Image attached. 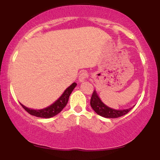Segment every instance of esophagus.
Masks as SVG:
<instances>
[{
	"label": "esophagus",
	"instance_id": "34e87169",
	"mask_svg": "<svg viewBox=\"0 0 160 160\" xmlns=\"http://www.w3.org/2000/svg\"><path fill=\"white\" fill-rule=\"evenodd\" d=\"M88 75H89V74H88L87 71H82V72H80V75H79V80L80 82H82L86 78H88Z\"/></svg>",
	"mask_w": 160,
	"mask_h": 160
}]
</instances>
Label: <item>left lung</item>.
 Masks as SVG:
<instances>
[{"label": "left lung", "instance_id": "left-lung-1", "mask_svg": "<svg viewBox=\"0 0 160 160\" xmlns=\"http://www.w3.org/2000/svg\"><path fill=\"white\" fill-rule=\"evenodd\" d=\"M90 105L95 113L105 118H117L126 115L132 108L126 110H114L108 107L98 98L95 90L93 91L90 100Z\"/></svg>", "mask_w": 160, "mask_h": 160}]
</instances>
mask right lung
<instances>
[{"label": "right lung", "mask_w": 160, "mask_h": 160, "mask_svg": "<svg viewBox=\"0 0 160 160\" xmlns=\"http://www.w3.org/2000/svg\"><path fill=\"white\" fill-rule=\"evenodd\" d=\"M76 86V82H73L68 88L66 89V90L64 92L63 94L62 95V96L60 97L56 102H54V103L51 104L50 106H49L48 108H46L44 109L37 110L36 111V110L29 109V108L25 107V106L22 105V104L21 105L22 106L24 109H25L28 113H30L31 115L35 116V117H42V118H50V117H54V116L59 113L60 112L62 111V109L65 107L68 102L70 95L72 92L73 89H74Z\"/></svg>", "instance_id": "add662e5"}]
</instances>
